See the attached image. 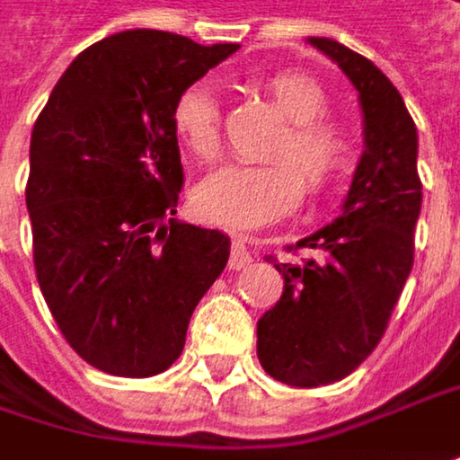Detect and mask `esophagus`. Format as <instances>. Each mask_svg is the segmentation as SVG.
Wrapping results in <instances>:
<instances>
[{
	"mask_svg": "<svg viewBox=\"0 0 460 460\" xmlns=\"http://www.w3.org/2000/svg\"><path fill=\"white\" fill-rule=\"evenodd\" d=\"M251 264V253H248V248H245V243L241 238H233L230 241V259H227V266L233 269V271H241L245 266Z\"/></svg>",
	"mask_w": 460,
	"mask_h": 460,
	"instance_id": "esophagus-1",
	"label": "esophagus"
}]
</instances>
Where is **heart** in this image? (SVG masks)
<instances>
[{"mask_svg": "<svg viewBox=\"0 0 460 460\" xmlns=\"http://www.w3.org/2000/svg\"><path fill=\"white\" fill-rule=\"evenodd\" d=\"M256 84L288 121L266 152L269 163H233L196 186L199 217L225 227H259L285 217L303 191L326 196L352 175L357 163L355 137L344 121L326 113L329 93L315 77L279 69ZM171 128L199 163H212L222 142L217 93L207 82L186 84L172 98Z\"/></svg>", "mask_w": 460, "mask_h": 460, "instance_id": "b5f03b06", "label": "heart"}]
</instances>
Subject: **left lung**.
<instances>
[{"mask_svg":"<svg viewBox=\"0 0 460 460\" xmlns=\"http://www.w3.org/2000/svg\"><path fill=\"white\" fill-rule=\"evenodd\" d=\"M359 93L365 155L341 217L295 245L318 261L277 266L279 303L256 326L259 362L271 378L315 388L347 378L378 347L414 264V227L422 207L417 127L399 90L370 58L332 38H310Z\"/></svg>","mask_w":460,"mask_h":460,"instance_id":"8db88e82","label":"left lung"}]
</instances>
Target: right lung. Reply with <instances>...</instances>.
Wrapping results in <instances>:
<instances>
[{
    "label": "right lung",
    "mask_w": 460,
    "mask_h": 460,
    "mask_svg": "<svg viewBox=\"0 0 460 460\" xmlns=\"http://www.w3.org/2000/svg\"><path fill=\"white\" fill-rule=\"evenodd\" d=\"M235 51L165 31L111 35L69 64L35 121V277L61 336L103 373L168 370L227 264V235L171 217L183 189L171 105Z\"/></svg>",
    "instance_id": "add662e5"
}]
</instances>
